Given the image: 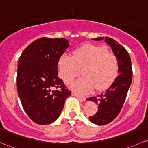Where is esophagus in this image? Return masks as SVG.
Here are the masks:
<instances>
[{"instance_id": "esophagus-1", "label": "esophagus", "mask_w": 148, "mask_h": 148, "mask_svg": "<svg viewBox=\"0 0 148 148\" xmlns=\"http://www.w3.org/2000/svg\"><path fill=\"white\" fill-rule=\"evenodd\" d=\"M71 95L74 96H76L77 99H79V100H81V101H85V99H86V98L85 97H84V96H79V94H77V93H75V92H71Z\"/></svg>"}]
</instances>
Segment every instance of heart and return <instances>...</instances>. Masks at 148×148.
Listing matches in <instances>:
<instances>
[{
    "label": "heart",
    "instance_id": "b5f03b06",
    "mask_svg": "<svg viewBox=\"0 0 148 148\" xmlns=\"http://www.w3.org/2000/svg\"><path fill=\"white\" fill-rule=\"evenodd\" d=\"M59 76L66 84L80 74L83 77L73 82L71 88L79 94L95 89H105L113 83L119 73L116 56L106 47L86 45L73 52V56L62 54L57 63Z\"/></svg>",
    "mask_w": 148,
    "mask_h": 148
}]
</instances>
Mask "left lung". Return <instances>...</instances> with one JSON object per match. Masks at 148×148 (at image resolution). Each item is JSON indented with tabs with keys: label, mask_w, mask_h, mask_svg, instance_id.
I'll use <instances>...</instances> for the list:
<instances>
[{
	"label": "left lung",
	"mask_w": 148,
	"mask_h": 148,
	"mask_svg": "<svg viewBox=\"0 0 148 148\" xmlns=\"http://www.w3.org/2000/svg\"><path fill=\"white\" fill-rule=\"evenodd\" d=\"M95 41L105 40L109 45L119 62V76L109 88L96 96L88 98L87 101H92L98 105V111L88 119L93 123L99 125H106L117 117L123 106L127 91L132 82L131 60L126 49L110 37L94 38Z\"/></svg>",
	"instance_id": "left-lung-1"
}]
</instances>
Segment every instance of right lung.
Here are the masks:
<instances>
[{"label": "right lung", "mask_w": 148, "mask_h": 148, "mask_svg": "<svg viewBox=\"0 0 148 148\" xmlns=\"http://www.w3.org/2000/svg\"><path fill=\"white\" fill-rule=\"evenodd\" d=\"M69 42L64 38L42 37L29 44L21 55L17 70L18 96L27 116L35 123L54 122L65 100L71 96L58 77L57 63ZM59 88L54 90L53 88Z\"/></svg>", "instance_id": "1"}]
</instances>
